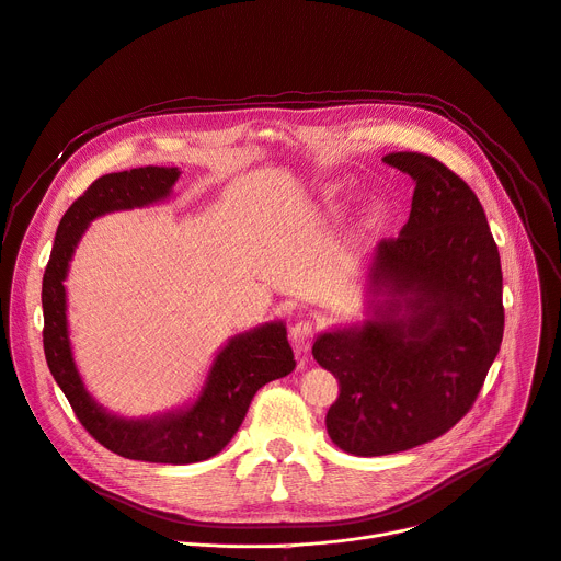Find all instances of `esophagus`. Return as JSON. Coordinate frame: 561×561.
Instances as JSON below:
<instances>
[{"instance_id":"obj_1","label":"esophagus","mask_w":561,"mask_h":561,"mask_svg":"<svg viewBox=\"0 0 561 561\" xmlns=\"http://www.w3.org/2000/svg\"><path fill=\"white\" fill-rule=\"evenodd\" d=\"M313 324H309V322H297V324H293L290 327V342H293V348H295V353L297 355H307L309 353V348H311V344H313Z\"/></svg>"}]
</instances>
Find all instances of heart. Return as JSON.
<instances>
[{
  "mask_svg": "<svg viewBox=\"0 0 561 561\" xmlns=\"http://www.w3.org/2000/svg\"><path fill=\"white\" fill-rule=\"evenodd\" d=\"M348 194H351V183L348 181H331V183L320 187V201L324 203V206H329V208L340 206L342 201L348 198ZM382 217H385V206H382V203H371L365 221L367 224H378Z\"/></svg>",
  "mask_w": 561,
  "mask_h": 561,
  "instance_id": "heart-1",
  "label": "heart"
}]
</instances>
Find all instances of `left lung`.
<instances>
[{
	"instance_id": "1",
	"label": "left lung",
	"mask_w": 561,
	"mask_h": 561,
	"mask_svg": "<svg viewBox=\"0 0 561 561\" xmlns=\"http://www.w3.org/2000/svg\"><path fill=\"white\" fill-rule=\"evenodd\" d=\"M382 161L416 181L410 221L371 254L365 320L313 344L340 382L327 432L353 456L404 451L454 427L503 337L501 260L477 194L416 151Z\"/></svg>"
}]
</instances>
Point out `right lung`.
<instances>
[{
  "label": "right lung",
  "mask_w": 561,
  "mask_h": 561,
  "mask_svg": "<svg viewBox=\"0 0 561 561\" xmlns=\"http://www.w3.org/2000/svg\"><path fill=\"white\" fill-rule=\"evenodd\" d=\"M179 168H136L100 176L65 213L42 279L44 355L82 427L107 449L147 463L185 466L219 454L245 419L252 396L295 369L284 320L232 335L215 355L201 391L176 410L127 419L107 412L87 391L78 371L67 320L65 279L73 252L98 217L147 208L170 198Z\"/></svg>",
  "instance_id": "right-lung-1"
}]
</instances>
